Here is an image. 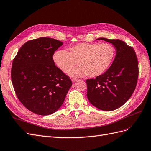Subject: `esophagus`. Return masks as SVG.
I'll list each match as a JSON object with an SVG mask.
<instances>
[{
	"instance_id": "obj_1",
	"label": "esophagus",
	"mask_w": 151,
	"mask_h": 151,
	"mask_svg": "<svg viewBox=\"0 0 151 151\" xmlns=\"http://www.w3.org/2000/svg\"><path fill=\"white\" fill-rule=\"evenodd\" d=\"M77 81V79H75V78H72V83H76V82Z\"/></svg>"
}]
</instances>
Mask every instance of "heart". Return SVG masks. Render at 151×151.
Wrapping results in <instances>:
<instances>
[{
	"instance_id": "b5f03b06",
	"label": "heart",
	"mask_w": 151,
	"mask_h": 151,
	"mask_svg": "<svg viewBox=\"0 0 151 151\" xmlns=\"http://www.w3.org/2000/svg\"><path fill=\"white\" fill-rule=\"evenodd\" d=\"M115 55V50L111 44L83 42L68 49L57 50L53 60L63 72H67L78 62L80 65L73 68L68 74L72 77L88 75L96 77L103 74L111 66Z\"/></svg>"
}]
</instances>
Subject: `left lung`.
I'll return each mask as SVG.
<instances>
[{
  "label": "left lung",
  "mask_w": 151,
  "mask_h": 151,
  "mask_svg": "<svg viewBox=\"0 0 151 151\" xmlns=\"http://www.w3.org/2000/svg\"><path fill=\"white\" fill-rule=\"evenodd\" d=\"M111 43L116 56L103 74L86 80L87 96L93 106L103 111H113L129 99L137 85L138 60L134 48L120 40L100 38Z\"/></svg>",
  "instance_id": "8db88e82"
}]
</instances>
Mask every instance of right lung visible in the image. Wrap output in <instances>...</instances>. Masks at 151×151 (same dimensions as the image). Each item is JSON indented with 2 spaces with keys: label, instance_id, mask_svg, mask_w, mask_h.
Listing matches in <instances>:
<instances>
[{
  "label": "right lung",
  "instance_id": "add662e5",
  "mask_svg": "<svg viewBox=\"0 0 151 151\" xmlns=\"http://www.w3.org/2000/svg\"><path fill=\"white\" fill-rule=\"evenodd\" d=\"M60 41L42 37L26 42L14 58L11 79L16 96L29 111L40 115L57 111L72 86L69 77L55 66L53 55Z\"/></svg>",
  "mask_w": 151,
  "mask_h": 151
}]
</instances>
